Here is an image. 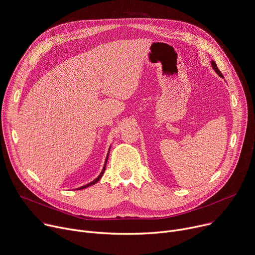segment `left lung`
Here are the masks:
<instances>
[{
  "label": "left lung",
  "mask_w": 255,
  "mask_h": 255,
  "mask_svg": "<svg viewBox=\"0 0 255 255\" xmlns=\"http://www.w3.org/2000/svg\"><path fill=\"white\" fill-rule=\"evenodd\" d=\"M212 66H213V68H214V70L220 75V76H222L223 77V74L221 73V71L219 70V68H218V66H217V64L215 63V61H212Z\"/></svg>",
  "instance_id": "left-lung-1"
}]
</instances>
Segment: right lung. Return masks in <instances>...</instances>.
Returning <instances> with one entry per match:
<instances>
[{"instance_id": "1", "label": "right lung", "mask_w": 255, "mask_h": 255, "mask_svg": "<svg viewBox=\"0 0 255 255\" xmlns=\"http://www.w3.org/2000/svg\"><path fill=\"white\" fill-rule=\"evenodd\" d=\"M108 156H109V153H108V155H107V158H106V163H105V166H104V169H103V171H102V173L99 175V177L98 178H96L94 181L92 182H90V183H88V184H86V185H84V186H81V187H79V188H77V189H84V188H86V187H89V186H91V185H94V184H96L98 181H100V179L102 178V176H103V174H104V172H105V170H106V165H107V160H108Z\"/></svg>"}]
</instances>
